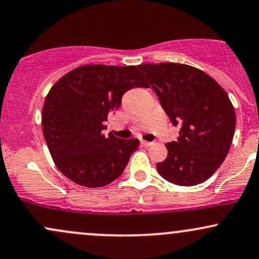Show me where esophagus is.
Instances as JSON below:
<instances>
[{"label":"esophagus","instance_id":"34e87169","mask_svg":"<svg viewBox=\"0 0 259 259\" xmlns=\"http://www.w3.org/2000/svg\"><path fill=\"white\" fill-rule=\"evenodd\" d=\"M141 145L144 147H151L152 146V145H154V142H150V141H144V140H142L141 141Z\"/></svg>","mask_w":259,"mask_h":259}]
</instances>
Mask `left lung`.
Wrapping results in <instances>:
<instances>
[{
  "mask_svg": "<svg viewBox=\"0 0 259 259\" xmlns=\"http://www.w3.org/2000/svg\"><path fill=\"white\" fill-rule=\"evenodd\" d=\"M158 96L179 138L165 146L168 156L157 163L160 177L180 186L209 179L221 167L233 141L236 115L227 92L206 73L191 65H138Z\"/></svg>",
  "mask_w": 259,
  "mask_h": 259,
  "instance_id": "1",
  "label": "left lung"
}]
</instances>
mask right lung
Wrapping results in <instances>:
<instances>
[{
    "mask_svg": "<svg viewBox=\"0 0 259 259\" xmlns=\"http://www.w3.org/2000/svg\"><path fill=\"white\" fill-rule=\"evenodd\" d=\"M134 88H148L135 65L88 64L53 85L45 100L42 130L62 174L86 187L106 186L119 178L138 148V139L109 134L105 121Z\"/></svg>",
    "mask_w": 259,
    "mask_h": 259,
    "instance_id": "1",
    "label": "right lung"
}]
</instances>
